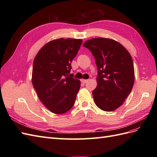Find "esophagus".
<instances>
[{"instance_id":"34e87169","label":"esophagus","mask_w":157,"mask_h":157,"mask_svg":"<svg viewBox=\"0 0 157 157\" xmlns=\"http://www.w3.org/2000/svg\"><path fill=\"white\" fill-rule=\"evenodd\" d=\"M88 81V80H86V79H82L81 80V82L83 83H86Z\"/></svg>"}]
</instances>
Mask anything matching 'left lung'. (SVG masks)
<instances>
[{
    "mask_svg": "<svg viewBox=\"0 0 157 157\" xmlns=\"http://www.w3.org/2000/svg\"><path fill=\"white\" fill-rule=\"evenodd\" d=\"M92 52L97 65L98 86L92 94L95 103L104 111H113L124 102L134 83V68L128 51L119 42L95 38L84 43Z\"/></svg>",
    "mask_w": 157,
    "mask_h": 157,
    "instance_id": "1",
    "label": "left lung"
}]
</instances>
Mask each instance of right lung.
<instances>
[{"label": "right lung", "mask_w": 157, "mask_h": 157, "mask_svg": "<svg viewBox=\"0 0 157 157\" xmlns=\"http://www.w3.org/2000/svg\"><path fill=\"white\" fill-rule=\"evenodd\" d=\"M81 39H59L50 41L33 61L32 83L38 97L49 110L63 114L72 108L80 81L69 74Z\"/></svg>", "instance_id": "right-lung-1"}]
</instances>
